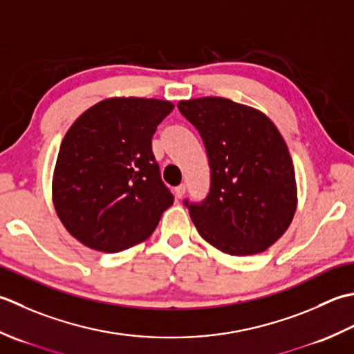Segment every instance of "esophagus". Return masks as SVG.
<instances>
[{
	"mask_svg": "<svg viewBox=\"0 0 354 354\" xmlns=\"http://www.w3.org/2000/svg\"><path fill=\"white\" fill-rule=\"evenodd\" d=\"M174 192H176V197L177 198H182L185 196V192H186V186L185 185H178L176 189H174Z\"/></svg>",
	"mask_w": 354,
	"mask_h": 354,
	"instance_id": "1",
	"label": "esophagus"
}]
</instances>
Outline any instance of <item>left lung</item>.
<instances>
[{"mask_svg": "<svg viewBox=\"0 0 354 354\" xmlns=\"http://www.w3.org/2000/svg\"><path fill=\"white\" fill-rule=\"evenodd\" d=\"M211 167L205 201H185L198 234L223 254H261L290 226L298 206L288 148L263 111L226 97L180 100Z\"/></svg>", "mask_w": 354, "mask_h": 354, "instance_id": "8db88e82", "label": "left lung"}]
</instances>
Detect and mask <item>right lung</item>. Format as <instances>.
<instances>
[{
  "label": "right lung",
  "mask_w": 354,
  "mask_h": 354,
  "mask_svg": "<svg viewBox=\"0 0 354 354\" xmlns=\"http://www.w3.org/2000/svg\"><path fill=\"white\" fill-rule=\"evenodd\" d=\"M174 110L162 99L110 97L68 128L56 158L52 198L70 235L116 254L145 241L174 197L151 149L157 125Z\"/></svg>",
  "instance_id": "add662e5"
}]
</instances>
